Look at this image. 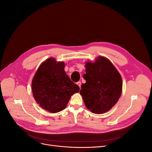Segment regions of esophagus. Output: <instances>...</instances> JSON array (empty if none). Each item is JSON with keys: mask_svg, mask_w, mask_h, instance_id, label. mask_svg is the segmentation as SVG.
I'll use <instances>...</instances> for the list:
<instances>
[{"mask_svg": "<svg viewBox=\"0 0 152 152\" xmlns=\"http://www.w3.org/2000/svg\"><path fill=\"white\" fill-rule=\"evenodd\" d=\"M77 84L78 85V86L79 87H80V88H81V83L80 82V81H79V82H77Z\"/></svg>", "mask_w": 152, "mask_h": 152, "instance_id": "1", "label": "esophagus"}]
</instances>
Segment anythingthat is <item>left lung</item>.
<instances>
[{"instance_id":"1","label":"left lung","mask_w":152,"mask_h":152,"mask_svg":"<svg viewBox=\"0 0 152 152\" xmlns=\"http://www.w3.org/2000/svg\"><path fill=\"white\" fill-rule=\"evenodd\" d=\"M86 81L81 85L80 94L86 107L93 113L102 114L112 108L122 92L121 76L111 62L99 57L94 62L86 63Z\"/></svg>"}]
</instances>
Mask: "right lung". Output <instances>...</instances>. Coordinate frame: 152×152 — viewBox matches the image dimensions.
Masks as SVG:
<instances>
[{"instance_id":"right-lung-1","label":"right lung","mask_w":152,"mask_h":152,"mask_svg":"<svg viewBox=\"0 0 152 152\" xmlns=\"http://www.w3.org/2000/svg\"><path fill=\"white\" fill-rule=\"evenodd\" d=\"M65 63L49 58L37 69L32 81V91L43 109L55 113L65 109L71 96L79 87L65 73Z\"/></svg>"}]
</instances>
